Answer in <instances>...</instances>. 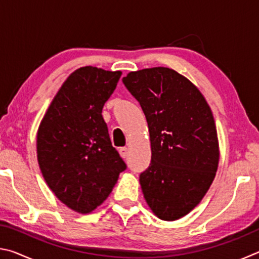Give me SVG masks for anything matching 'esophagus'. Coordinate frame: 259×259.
<instances>
[{
	"mask_svg": "<svg viewBox=\"0 0 259 259\" xmlns=\"http://www.w3.org/2000/svg\"><path fill=\"white\" fill-rule=\"evenodd\" d=\"M119 153H120L121 157H123V159H125V157L128 156V148H126V147H121V148H119Z\"/></svg>",
	"mask_w": 259,
	"mask_h": 259,
	"instance_id": "esophagus-1",
	"label": "esophagus"
}]
</instances>
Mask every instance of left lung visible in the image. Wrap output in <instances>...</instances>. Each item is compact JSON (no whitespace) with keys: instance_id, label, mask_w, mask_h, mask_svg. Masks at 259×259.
<instances>
[{"instance_id":"8db88e82","label":"left lung","mask_w":259,"mask_h":259,"mask_svg":"<svg viewBox=\"0 0 259 259\" xmlns=\"http://www.w3.org/2000/svg\"><path fill=\"white\" fill-rule=\"evenodd\" d=\"M138 100L150 131L152 157L139 182L148 207L176 221L200 203L216 176L217 130L207 100L168 67L130 72L122 78Z\"/></svg>"}]
</instances>
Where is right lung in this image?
Instances as JSON below:
<instances>
[{"label": "right lung", "mask_w": 259, "mask_h": 259, "mask_svg": "<svg viewBox=\"0 0 259 259\" xmlns=\"http://www.w3.org/2000/svg\"><path fill=\"white\" fill-rule=\"evenodd\" d=\"M121 74L93 66L74 71L38 126L36 151L43 178L76 212L89 213L102 204L126 168L102 115Z\"/></svg>", "instance_id": "right-lung-1"}]
</instances>
